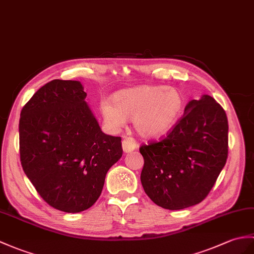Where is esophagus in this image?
<instances>
[{
  "label": "esophagus",
  "instance_id": "obj_1",
  "mask_svg": "<svg viewBox=\"0 0 254 254\" xmlns=\"http://www.w3.org/2000/svg\"><path fill=\"white\" fill-rule=\"evenodd\" d=\"M122 148L125 152H131L137 148V143L133 137H125L122 140Z\"/></svg>",
  "mask_w": 254,
  "mask_h": 254
}]
</instances>
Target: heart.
Listing matches in <instances>:
<instances>
[{"label": "heart", "instance_id": "1", "mask_svg": "<svg viewBox=\"0 0 254 254\" xmlns=\"http://www.w3.org/2000/svg\"><path fill=\"white\" fill-rule=\"evenodd\" d=\"M109 102L100 104L106 123L113 128L133 120L140 136L155 138L174 127L184 108V98L173 87L143 85L117 92Z\"/></svg>", "mask_w": 254, "mask_h": 254}]
</instances>
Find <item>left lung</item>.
Segmentation results:
<instances>
[{
	"mask_svg": "<svg viewBox=\"0 0 254 254\" xmlns=\"http://www.w3.org/2000/svg\"><path fill=\"white\" fill-rule=\"evenodd\" d=\"M139 152L141 185L157 205L181 210L201 202L226 163L225 110L209 95L192 99L167 136L141 145Z\"/></svg>",
	"mask_w": 254,
	"mask_h": 254,
	"instance_id": "1",
	"label": "left lung"
}]
</instances>
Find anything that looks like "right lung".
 <instances>
[{"instance_id":"obj_1","label":"right lung","mask_w":254,"mask_h":254,"mask_svg":"<svg viewBox=\"0 0 254 254\" xmlns=\"http://www.w3.org/2000/svg\"><path fill=\"white\" fill-rule=\"evenodd\" d=\"M85 97L79 81L53 80L20 113L22 169L44 201L67 213L96 202L123 152L121 137L102 132Z\"/></svg>"}]
</instances>
